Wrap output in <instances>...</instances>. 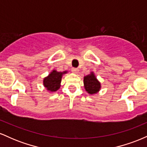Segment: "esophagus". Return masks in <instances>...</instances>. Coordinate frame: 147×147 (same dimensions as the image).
I'll return each mask as SVG.
<instances>
[{"instance_id":"1","label":"esophagus","mask_w":147,"mask_h":147,"mask_svg":"<svg viewBox=\"0 0 147 147\" xmlns=\"http://www.w3.org/2000/svg\"><path fill=\"white\" fill-rule=\"evenodd\" d=\"M72 72H74V73H77L79 72V70L76 68H72Z\"/></svg>"}]
</instances>
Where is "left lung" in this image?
Instances as JSON below:
<instances>
[{
	"label": "left lung",
	"instance_id": "1",
	"mask_svg": "<svg viewBox=\"0 0 147 147\" xmlns=\"http://www.w3.org/2000/svg\"><path fill=\"white\" fill-rule=\"evenodd\" d=\"M84 84L85 90L90 95L97 93L101 89V83L97 79L93 72H91L86 76H84Z\"/></svg>",
	"mask_w": 147,
	"mask_h": 147
}]
</instances>
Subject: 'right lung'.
<instances>
[{
    "mask_svg": "<svg viewBox=\"0 0 147 147\" xmlns=\"http://www.w3.org/2000/svg\"><path fill=\"white\" fill-rule=\"evenodd\" d=\"M68 73V71L58 72L56 70H53L49 74L48 76L43 79V84L44 87L49 92H56L60 88L61 82L62 77L64 74Z\"/></svg>",
    "mask_w": 147,
    "mask_h": 147,
    "instance_id": "add662e5",
    "label": "right lung"
}]
</instances>
